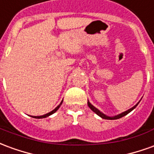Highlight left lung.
Instances as JSON below:
<instances>
[{
  "label": "left lung",
  "instance_id": "left-lung-1",
  "mask_svg": "<svg viewBox=\"0 0 154 154\" xmlns=\"http://www.w3.org/2000/svg\"><path fill=\"white\" fill-rule=\"evenodd\" d=\"M140 101V100H139ZM139 101L138 102V103L136 104L135 106H134L132 107V108H130V109H129L128 110H126V111H125V112H122V113L119 114V115H116V116H106V115H105L104 113H102L100 110H99L97 108H96V107L94 106L93 105H91V104L90 103V101L89 100H87V105H88V106H89V108H90L91 110H92L93 112H95V113L97 114V116H99L100 117H101L102 119H119V118H121V117H123V116H126L127 114H129V112H131L134 108H135L137 106H138V104L139 103Z\"/></svg>",
  "mask_w": 154,
  "mask_h": 154
}]
</instances>
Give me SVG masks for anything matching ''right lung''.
I'll list each match as a JSON object with an SVG mask.
<instances>
[{
	"mask_svg": "<svg viewBox=\"0 0 154 154\" xmlns=\"http://www.w3.org/2000/svg\"><path fill=\"white\" fill-rule=\"evenodd\" d=\"M63 100L61 101V103L59 104V105H58V106H57L56 107V108H55L54 110H52V111H50V112H48V113L45 114V115H44V116H31V117H33V118H36V119H43V118H46V117H48V116H51V115H53V114H54V113H55V112H56V111H57V110H58V109H59V107L61 106V105L63 104Z\"/></svg>",
	"mask_w": 154,
	"mask_h": 154,
	"instance_id": "right-lung-1",
	"label": "right lung"
}]
</instances>
